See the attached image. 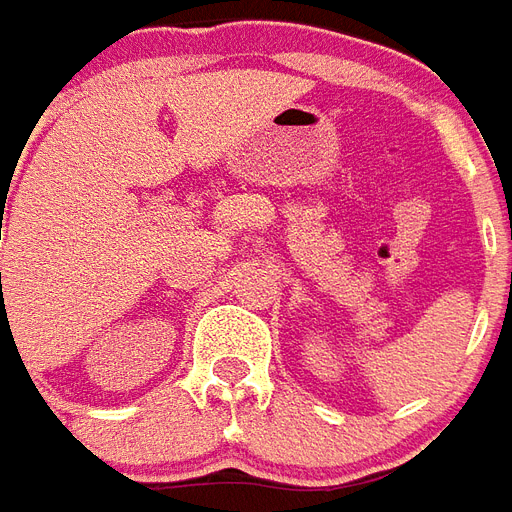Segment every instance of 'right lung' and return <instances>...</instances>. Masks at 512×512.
I'll return each mask as SVG.
<instances>
[{"label": "right lung", "instance_id": "1", "mask_svg": "<svg viewBox=\"0 0 512 512\" xmlns=\"http://www.w3.org/2000/svg\"><path fill=\"white\" fill-rule=\"evenodd\" d=\"M0 276H2V274H0Z\"/></svg>", "mask_w": 512, "mask_h": 512}]
</instances>
